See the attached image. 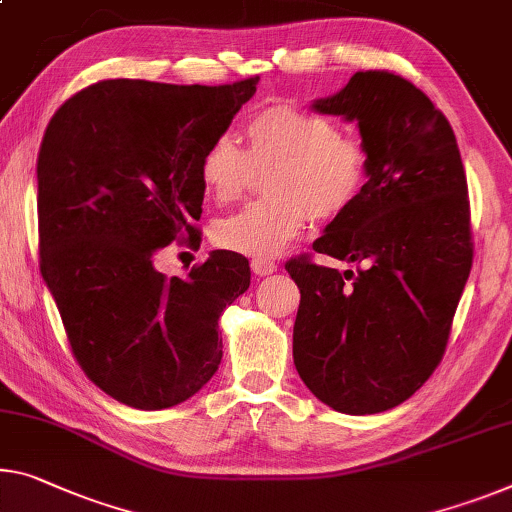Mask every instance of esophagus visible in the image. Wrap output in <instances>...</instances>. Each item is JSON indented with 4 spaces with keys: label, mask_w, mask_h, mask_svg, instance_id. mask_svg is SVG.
I'll use <instances>...</instances> for the list:
<instances>
[{
    "label": "esophagus",
    "mask_w": 512,
    "mask_h": 512,
    "mask_svg": "<svg viewBox=\"0 0 512 512\" xmlns=\"http://www.w3.org/2000/svg\"><path fill=\"white\" fill-rule=\"evenodd\" d=\"M251 270L258 277H267V274L277 272V263L272 261V258H251Z\"/></svg>",
    "instance_id": "1"
}]
</instances>
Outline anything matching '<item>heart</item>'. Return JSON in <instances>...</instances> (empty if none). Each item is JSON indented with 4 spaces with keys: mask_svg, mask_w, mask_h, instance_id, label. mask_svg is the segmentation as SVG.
I'll use <instances>...</instances> for the list:
<instances>
[{
    "mask_svg": "<svg viewBox=\"0 0 512 512\" xmlns=\"http://www.w3.org/2000/svg\"><path fill=\"white\" fill-rule=\"evenodd\" d=\"M247 148L219 135L203 148L199 178L219 203L245 192L254 167L272 164L267 199L249 203L215 226L219 247L251 258L281 254L309 224L334 219L359 199L368 176L364 141L345 135L327 116L290 105H272L245 123Z\"/></svg>",
    "mask_w": 512,
    "mask_h": 512,
    "instance_id": "b5f03b06",
    "label": "heart"
}]
</instances>
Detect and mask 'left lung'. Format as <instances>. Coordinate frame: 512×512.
<instances>
[{"label":"left lung","instance_id":"left-lung-1","mask_svg":"<svg viewBox=\"0 0 512 512\" xmlns=\"http://www.w3.org/2000/svg\"><path fill=\"white\" fill-rule=\"evenodd\" d=\"M311 107L357 121L368 180L313 242L318 254L357 270L338 272L306 256L286 263L302 295L295 368L336 412H387L439 366L469 279L465 167L446 116L389 70L355 73Z\"/></svg>","mask_w":512,"mask_h":512}]
</instances>
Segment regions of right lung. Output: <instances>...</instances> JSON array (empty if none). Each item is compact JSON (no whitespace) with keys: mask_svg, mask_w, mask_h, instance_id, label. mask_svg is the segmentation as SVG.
<instances>
[{"mask_svg":"<svg viewBox=\"0 0 512 512\" xmlns=\"http://www.w3.org/2000/svg\"><path fill=\"white\" fill-rule=\"evenodd\" d=\"M102 80L68 98L38 151L41 274L93 384L137 410L192 398L222 361L219 316L249 288V261L212 251L167 279L153 254L199 245V160L256 93Z\"/></svg>","mask_w":512,"mask_h":512,"instance_id":"1","label":"right lung"}]
</instances>
